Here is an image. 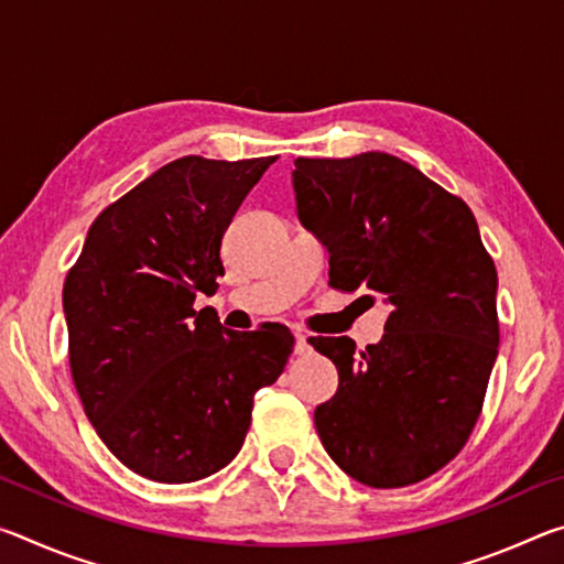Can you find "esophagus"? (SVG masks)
Segmentation results:
<instances>
[{"label": "esophagus", "instance_id": "obj_1", "mask_svg": "<svg viewBox=\"0 0 564 564\" xmlns=\"http://www.w3.org/2000/svg\"><path fill=\"white\" fill-rule=\"evenodd\" d=\"M311 352V340L305 333H295V356H308Z\"/></svg>", "mask_w": 564, "mask_h": 564}]
</instances>
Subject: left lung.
<instances>
[{"instance_id":"8db88e82","label":"left lung","mask_w":564,"mask_h":564,"mask_svg":"<svg viewBox=\"0 0 564 564\" xmlns=\"http://www.w3.org/2000/svg\"><path fill=\"white\" fill-rule=\"evenodd\" d=\"M293 188L330 253L328 285L393 305L383 340L360 352L346 336L308 338L338 368V393L316 408L321 443L368 488L425 480L463 451L498 358V271L475 216L383 151L295 159Z\"/></svg>"}]
</instances>
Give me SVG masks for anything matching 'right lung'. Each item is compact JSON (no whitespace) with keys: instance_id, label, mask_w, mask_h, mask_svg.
<instances>
[{"instance_id":"right-lung-1","label":"right lung","mask_w":564,"mask_h":564,"mask_svg":"<svg viewBox=\"0 0 564 564\" xmlns=\"http://www.w3.org/2000/svg\"><path fill=\"white\" fill-rule=\"evenodd\" d=\"M275 156H184L109 204L64 281L69 366L94 431L156 482H196L241 451L256 390L283 373L281 323L226 330L216 293L221 238Z\"/></svg>"}]
</instances>
